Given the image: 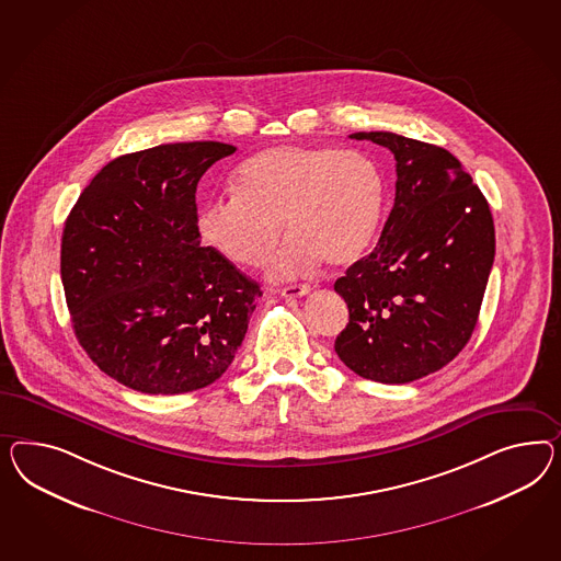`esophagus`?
Here are the masks:
<instances>
[{
  "mask_svg": "<svg viewBox=\"0 0 561 561\" xmlns=\"http://www.w3.org/2000/svg\"><path fill=\"white\" fill-rule=\"evenodd\" d=\"M279 294L284 298H302L306 294H310L308 286H300V284H294V286H286V288L279 289Z\"/></svg>",
  "mask_w": 561,
  "mask_h": 561,
  "instance_id": "1",
  "label": "esophagus"
}]
</instances>
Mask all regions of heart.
I'll return each instance as SVG.
<instances>
[{"instance_id":"1","label":"heart","mask_w":561,"mask_h":561,"mask_svg":"<svg viewBox=\"0 0 561 561\" xmlns=\"http://www.w3.org/2000/svg\"><path fill=\"white\" fill-rule=\"evenodd\" d=\"M383 206V182L364 152L282 145L242 161L234 194L202 204V239L228 261L257 267L289 232L272 259V275L296 277L322 259L347 265L374 239Z\"/></svg>"}]
</instances>
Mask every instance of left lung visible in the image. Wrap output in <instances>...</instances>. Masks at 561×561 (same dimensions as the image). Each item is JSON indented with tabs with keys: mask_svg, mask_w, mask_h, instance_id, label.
<instances>
[{
	"mask_svg": "<svg viewBox=\"0 0 561 561\" xmlns=\"http://www.w3.org/2000/svg\"><path fill=\"white\" fill-rule=\"evenodd\" d=\"M394 152V208L376 249L334 291L348 324L334 351L357 376L409 383L468 345L494 263V220L454 154L394 133H355Z\"/></svg>",
	"mask_w": 561,
	"mask_h": 561,
	"instance_id": "8db88e82",
	"label": "left lung"
}]
</instances>
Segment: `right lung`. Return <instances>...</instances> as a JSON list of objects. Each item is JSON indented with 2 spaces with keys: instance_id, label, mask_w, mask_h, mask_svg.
I'll list each match as a JSON object with an SVG mask.
<instances>
[{
  "instance_id": "obj_1",
  "label": "right lung",
  "mask_w": 561,
  "mask_h": 561,
  "mask_svg": "<svg viewBox=\"0 0 561 561\" xmlns=\"http://www.w3.org/2000/svg\"><path fill=\"white\" fill-rule=\"evenodd\" d=\"M237 151L202 140L110 161L81 192L61 241L79 345L142 394L210 386L232 364L261 298L257 282L199 244V178Z\"/></svg>"
}]
</instances>
